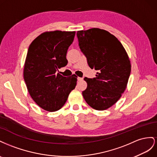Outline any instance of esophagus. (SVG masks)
<instances>
[{"mask_svg": "<svg viewBox=\"0 0 157 157\" xmlns=\"http://www.w3.org/2000/svg\"><path fill=\"white\" fill-rule=\"evenodd\" d=\"M78 81H82V80H83V78H79V77H78Z\"/></svg>", "mask_w": 157, "mask_h": 157, "instance_id": "obj_1", "label": "esophagus"}]
</instances>
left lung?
<instances>
[{"label": "left lung", "mask_w": 157, "mask_h": 157, "mask_svg": "<svg viewBox=\"0 0 157 157\" xmlns=\"http://www.w3.org/2000/svg\"><path fill=\"white\" fill-rule=\"evenodd\" d=\"M79 47L89 66L97 70L96 78H85L82 92L93 109L104 110L117 102L126 88L131 73L128 54L118 39L109 31L92 28L77 32Z\"/></svg>", "instance_id": "1"}]
</instances>
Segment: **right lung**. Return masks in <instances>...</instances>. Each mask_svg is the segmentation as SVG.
Here are the masks:
<instances>
[{
  "label": "right lung",
  "instance_id": "obj_1",
  "mask_svg": "<svg viewBox=\"0 0 157 157\" xmlns=\"http://www.w3.org/2000/svg\"><path fill=\"white\" fill-rule=\"evenodd\" d=\"M75 31L44 32L29 47L24 78L31 98L43 109L55 112L66 103L75 87L77 76L64 77L56 71L68 64L66 53Z\"/></svg>",
  "mask_w": 157,
  "mask_h": 157
}]
</instances>
